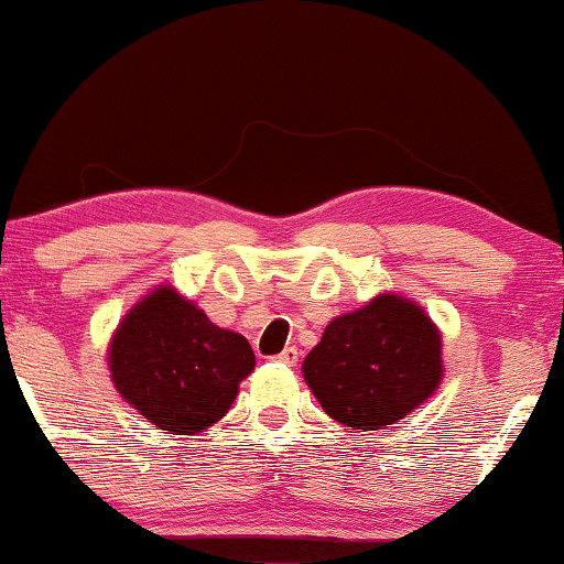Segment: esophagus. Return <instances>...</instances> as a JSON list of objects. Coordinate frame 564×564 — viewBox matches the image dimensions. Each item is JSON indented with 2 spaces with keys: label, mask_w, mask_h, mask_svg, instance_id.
I'll return each instance as SVG.
<instances>
[{
  "label": "esophagus",
  "mask_w": 564,
  "mask_h": 564,
  "mask_svg": "<svg viewBox=\"0 0 564 564\" xmlns=\"http://www.w3.org/2000/svg\"><path fill=\"white\" fill-rule=\"evenodd\" d=\"M297 357H300L297 347H284L282 352L274 357V360H276V362H282V365H295V362H297Z\"/></svg>",
  "instance_id": "obj_1"
}]
</instances>
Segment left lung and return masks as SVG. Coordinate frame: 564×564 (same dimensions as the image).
I'll use <instances>...</instances> for the list:
<instances>
[{
	"label": "left lung",
	"instance_id": "8db88e82",
	"mask_svg": "<svg viewBox=\"0 0 564 564\" xmlns=\"http://www.w3.org/2000/svg\"><path fill=\"white\" fill-rule=\"evenodd\" d=\"M441 347L420 305L380 295L326 326L303 376L332 420L360 433L383 430L437 389Z\"/></svg>",
	"mask_w": 564,
	"mask_h": 564
}]
</instances>
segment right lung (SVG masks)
Returning a JSON list of instances; mask_svg holds the SVG:
<instances>
[{
	"mask_svg": "<svg viewBox=\"0 0 564 564\" xmlns=\"http://www.w3.org/2000/svg\"><path fill=\"white\" fill-rule=\"evenodd\" d=\"M108 362L116 389L152 425L194 435L228 414L256 357L246 336L158 288L121 321Z\"/></svg>",
	"mask_w": 564,
	"mask_h": 564,
	"instance_id": "add662e5",
	"label": "right lung"
}]
</instances>
